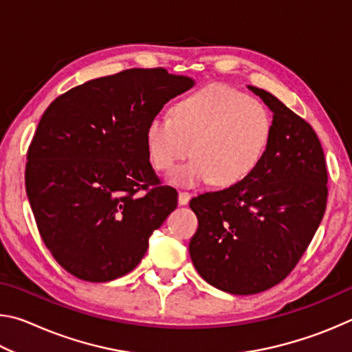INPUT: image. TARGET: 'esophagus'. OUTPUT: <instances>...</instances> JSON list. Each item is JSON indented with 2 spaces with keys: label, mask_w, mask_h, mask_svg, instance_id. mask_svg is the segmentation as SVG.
Returning <instances> with one entry per match:
<instances>
[{
  "label": "esophagus",
  "mask_w": 352,
  "mask_h": 352,
  "mask_svg": "<svg viewBox=\"0 0 352 352\" xmlns=\"http://www.w3.org/2000/svg\"><path fill=\"white\" fill-rule=\"evenodd\" d=\"M189 200H190V194L186 192V190H180V192H178V204L188 205Z\"/></svg>",
  "instance_id": "esophagus-1"
}]
</instances>
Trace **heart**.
<instances>
[{"instance_id": "obj_1", "label": "heart", "mask_w": 352, "mask_h": 352, "mask_svg": "<svg viewBox=\"0 0 352 352\" xmlns=\"http://www.w3.org/2000/svg\"><path fill=\"white\" fill-rule=\"evenodd\" d=\"M170 116L152 118L144 142L148 162L158 172L174 169L190 152L194 158L169 177L178 186L239 184L261 164L272 141L269 110L226 85H208L178 99Z\"/></svg>"}]
</instances>
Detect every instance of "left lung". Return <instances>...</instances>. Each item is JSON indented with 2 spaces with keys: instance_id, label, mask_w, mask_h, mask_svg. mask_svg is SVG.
I'll list each match as a JSON object with an SVG mask.
<instances>
[{
  "instance_id": "left-lung-1",
  "label": "left lung",
  "mask_w": 352,
  "mask_h": 352,
  "mask_svg": "<svg viewBox=\"0 0 352 352\" xmlns=\"http://www.w3.org/2000/svg\"><path fill=\"white\" fill-rule=\"evenodd\" d=\"M248 88L273 111L265 157L247 180L189 201L199 219L192 264L206 283L234 295L264 292L295 269L327 201L324 153L311 124L269 91Z\"/></svg>"
}]
</instances>
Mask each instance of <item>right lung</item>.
<instances>
[{
    "mask_svg": "<svg viewBox=\"0 0 352 352\" xmlns=\"http://www.w3.org/2000/svg\"><path fill=\"white\" fill-rule=\"evenodd\" d=\"M194 80L132 68L51 102L28 148L26 192L46 248L71 275L107 283L140 264L177 208L147 158L144 130Z\"/></svg>",
    "mask_w": 352,
    "mask_h": 352,
    "instance_id": "add662e5",
    "label": "right lung"
}]
</instances>
